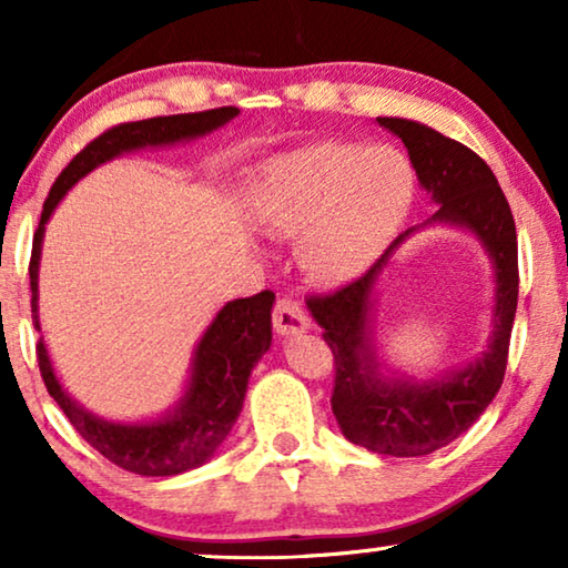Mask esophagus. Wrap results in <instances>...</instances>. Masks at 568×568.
Segmentation results:
<instances>
[{
  "label": "esophagus",
  "mask_w": 568,
  "mask_h": 568,
  "mask_svg": "<svg viewBox=\"0 0 568 568\" xmlns=\"http://www.w3.org/2000/svg\"><path fill=\"white\" fill-rule=\"evenodd\" d=\"M310 323H307V315L302 305L290 294H284V297L276 300L274 305V331L278 336H294V333H302L307 331Z\"/></svg>",
  "instance_id": "1"
}]
</instances>
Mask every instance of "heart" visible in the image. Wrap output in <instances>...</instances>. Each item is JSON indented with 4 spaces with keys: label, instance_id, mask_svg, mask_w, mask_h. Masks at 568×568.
I'll return each mask as SVG.
<instances>
[{
    "label": "heart",
    "instance_id": "obj_1",
    "mask_svg": "<svg viewBox=\"0 0 568 568\" xmlns=\"http://www.w3.org/2000/svg\"><path fill=\"white\" fill-rule=\"evenodd\" d=\"M414 196L416 173L395 146L317 142L268 162L255 212L276 235H300L315 282L344 284L390 245Z\"/></svg>",
    "mask_w": 568,
    "mask_h": 568
}]
</instances>
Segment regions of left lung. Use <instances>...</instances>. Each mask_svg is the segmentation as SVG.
<instances>
[{
    "mask_svg": "<svg viewBox=\"0 0 568 568\" xmlns=\"http://www.w3.org/2000/svg\"><path fill=\"white\" fill-rule=\"evenodd\" d=\"M377 121L408 146L418 181L432 201H437L432 222L470 227L491 253L496 268L494 336L488 352L470 367L424 385L379 375L367 336L372 286L387 255L408 232L387 247L367 274L336 292L310 294L307 307L333 354L331 408L344 437L379 455L418 457L468 432L504 383L519 292L517 230L501 185L476 152L424 123Z\"/></svg>",
    "mask_w": 568,
    "mask_h": 568,
    "instance_id": "1",
    "label": "left lung"
}]
</instances>
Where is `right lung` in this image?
Returning <instances> with one entry per match:
<instances>
[{
  "label": "right lung",
  "mask_w": 568,
  "mask_h": 568,
  "mask_svg": "<svg viewBox=\"0 0 568 568\" xmlns=\"http://www.w3.org/2000/svg\"><path fill=\"white\" fill-rule=\"evenodd\" d=\"M237 113L235 105H224L212 108V111L119 123V126L105 129L84 150L74 154V160L53 181L33 235L28 271L30 294H33L30 313H33L36 331H41V325H38V258H41L45 222H49L61 196L92 168L115 158V154L139 150L146 144H173L181 139L201 136L206 131L220 129ZM271 305H274V292L266 290L253 294V297L227 302L220 310V315L209 325L196 348L189 393L175 408V414L162 418V422L108 424L103 418L88 414L59 385L43 341L36 344L38 369H41L45 390L59 403L64 416L80 432V437L90 447H95L105 460L129 473H136V476H178V473L206 463L230 434L232 424L237 422L251 369L271 346Z\"/></svg>",
  "instance_id": "add662e5"
}]
</instances>
